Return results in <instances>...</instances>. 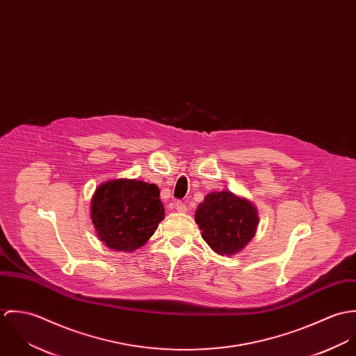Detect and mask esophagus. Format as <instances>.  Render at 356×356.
Returning <instances> with one entry per match:
<instances>
[{
  "label": "esophagus",
  "instance_id": "obj_1",
  "mask_svg": "<svg viewBox=\"0 0 356 356\" xmlns=\"http://www.w3.org/2000/svg\"><path fill=\"white\" fill-rule=\"evenodd\" d=\"M175 205V209L178 211V212H186V204L182 203V202H177V203L174 204Z\"/></svg>",
  "mask_w": 356,
  "mask_h": 356
}]
</instances>
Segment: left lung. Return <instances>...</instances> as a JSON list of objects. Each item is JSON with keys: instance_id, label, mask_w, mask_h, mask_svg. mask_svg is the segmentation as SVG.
Segmentation results:
<instances>
[{"instance_id": "8db88e82", "label": "left lung", "mask_w": 356, "mask_h": 356, "mask_svg": "<svg viewBox=\"0 0 356 356\" xmlns=\"http://www.w3.org/2000/svg\"><path fill=\"white\" fill-rule=\"evenodd\" d=\"M195 220L212 251L232 256L243 251L254 238L259 216L250 200L222 191L204 197L196 209Z\"/></svg>"}]
</instances>
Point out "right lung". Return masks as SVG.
Returning a JSON list of instances; mask_svg holds the SVG:
<instances>
[{"label":"right lung","instance_id":"add662e5","mask_svg":"<svg viewBox=\"0 0 356 356\" xmlns=\"http://www.w3.org/2000/svg\"><path fill=\"white\" fill-rule=\"evenodd\" d=\"M90 209L99 238L118 252L141 248L164 219L159 188L127 178L102 184L93 195Z\"/></svg>","mask_w":356,"mask_h":356}]
</instances>
